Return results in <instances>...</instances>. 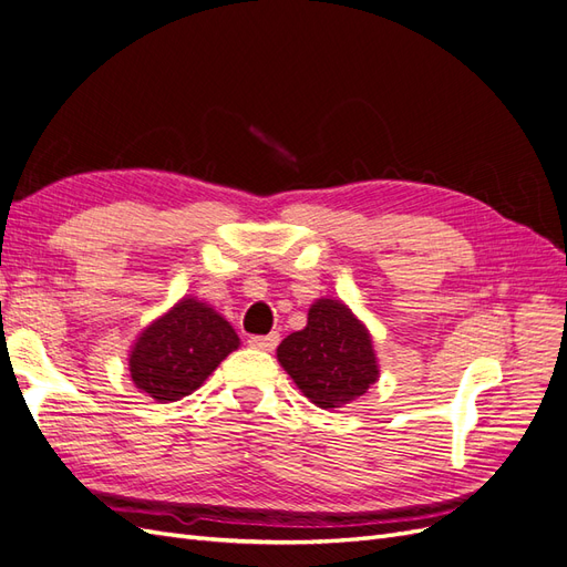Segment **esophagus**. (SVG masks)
I'll use <instances>...</instances> for the list:
<instances>
[{
	"mask_svg": "<svg viewBox=\"0 0 567 567\" xmlns=\"http://www.w3.org/2000/svg\"><path fill=\"white\" fill-rule=\"evenodd\" d=\"M248 346H250V348H255V350L271 352L274 348L279 346V333L274 331V333H269V336H252V338L248 340Z\"/></svg>",
	"mask_w": 567,
	"mask_h": 567,
	"instance_id": "34e87169",
	"label": "esophagus"
}]
</instances>
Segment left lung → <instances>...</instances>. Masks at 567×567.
<instances>
[{
	"mask_svg": "<svg viewBox=\"0 0 567 567\" xmlns=\"http://www.w3.org/2000/svg\"><path fill=\"white\" fill-rule=\"evenodd\" d=\"M277 357L305 398L321 409L350 404L379 381L371 333L333 298L310 307L307 326L281 340Z\"/></svg>",
	"mask_w": 567,
	"mask_h": 567,
	"instance_id": "8db88e82",
	"label": "left lung"
}]
</instances>
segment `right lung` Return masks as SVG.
Instances as JSON below:
<instances>
[{
	"mask_svg": "<svg viewBox=\"0 0 567 567\" xmlns=\"http://www.w3.org/2000/svg\"><path fill=\"white\" fill-rule=\"evenodd\" d=\"M238 346L241 340L225 317L186 296L136 338L130 375L156 402H177L198 390Z\"/></svg>",
	"mask_w": 567,
	"mask_h": 567,
	"instance_id": "1",
	"label": "right lung"
}]
</instances>
